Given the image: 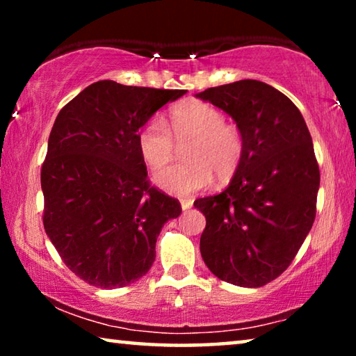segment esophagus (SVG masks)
<instances>
[{"label":"esophagus","mask_w":356,"mask_h":356,"mask_svg":"<svg viewBox=\"0 0 356 356\" xmlns=\"http://www.w3.org/2000/svg\"><path fill=\"white\" fill-rule=\"evenodd\" d=\"M180 206H182V210H188L193 207V200H182L180 201Z\"/></svg>","instance_id":"obj_1"}]
</instances>
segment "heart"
I'll return each mask as SVG.
<instances>
[{
	"label": "heart",
	"instance_id": "1",
	"mask_svg": "<svg viewBox=\"0 0 356 356\" xmlns=\"http://www.w3.org/2000/svg\"><path fill=\"white\" fill-rule=\"evenodd\" d=\"M171 130L185 146L188 160L154 172V184L174 196H190L218 179L234 176L243 159V136L236 125L225 122L218 108L204 102L177 108L171 116ZM138 149L150 168L163 166L174 152V140L160 116L149 119L138 135Z\"/></svg>",
	"mask_w": 356,
	"mask_h": 356
}]
</instances>
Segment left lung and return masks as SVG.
<instances>
[{
  "label": "left lung",
  "instance_id": "8db88e82",
  "mask_svg": "<svg viewBox=\"0 0 356 356\" xmlns=\"http://www.w3.org/2000/svg\"><path fill=\"white\" fill-rule=\"evenodd\" d=\"M197 99L234 119L243 159L220 195L201 197L200 248L216 278L261 287L284 272L316 218L321 172L306 122L293 102L270 84L240 80Z\"/></svg>",
  "mask_w": 356,
  "mask_h": 356
}]
</instances>
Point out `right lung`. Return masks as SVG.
<instances>
[{"mask_svg":"<svg viewBox=\"0 0 356 356\" xmlns=\"http://www.w3.org/2000/svg\"><path fill=\"white\" fill-rule=\"evenodd\" d=\"M184 94L102 80L53 124L40 172L44 227L64 264L89 284L116 289L143 278L161 227L182 212L176 200L149 186L138 134Z\"/></svg>","mask_w":356,"mask_h":356,"instance_id":"right-lung-1","label":"right lung"}]
</instances>
